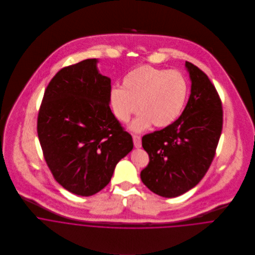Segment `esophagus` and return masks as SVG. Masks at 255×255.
<instances>
[{
	"instance_id": "34e87169",
	"label": "esophagus",
	"mask_w": 255,
	"mask_h": 255,
	"mask_svg": "<svg viewBox=\"0 0 255 255\" xmlns=\"http://www.w3.org/2000/svg\"><path fill=\"white\" fill-rule=\"evenodd\" d=\"M132 139H133V144L135 148H140L141 147V137L139 135H133L132 136Z\"/></svg>"
}]
</instances>
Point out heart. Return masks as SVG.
I'll return each instance as SVG.
<instances>
[{
    "label": "heart",
    "mask_w": 255,
    "mask_h": 255,
    "mask_svg": "<svg viewBox=\"0 0 255 255\" xmlns=\"http://www.w3.org/2000/svg\"><path fill=\"white\" fill-rule=\"evenodd\" d=\"M188 95V83L183 74L175 70L140 66L128 73L123 87L110 92V105L118 121L127 123L139 108L142 112L129 128L136 132L154 124L164 128L182 114Z\"/></svg>",
    "instance_id": "1"
}]
</instances>
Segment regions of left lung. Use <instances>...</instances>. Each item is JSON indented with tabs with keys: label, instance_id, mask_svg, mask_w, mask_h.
<instances>
[{
	"label": "left lung",
	"instance_id": "1",
	"mask_svg": "<svg viewBox=\"0 0 255 255\" xmlns=\"http://www.w3.org/2000/svg\"><path fill=\"white\" fill-rule=\"evenodd\" d=\"M190 95L181 117L161 130L145 134L149 164L141 181L154 193L177 197L194 187L208 171L222 132V102L208 76L189 62Z\"/></svg>",
	"mask_w": 255,
	"mask_h": 255
}]
</instances>
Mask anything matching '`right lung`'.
<instances>
[{"mask_svg":"<svg viewBox=\"0 0 255 255\" xmlns=\"http://www.w3.org/2000/svg\"><path fill=\"white\" fill-rule=\"evenodd\" d=\"M87 59L59 71L48 84L37 120L45 161L70 192L90 196L111 181L133 148L110 109L111 79Z\"/></svg>","mask_w":255,"mask_h":255,"instance_id":"1","label":"right lung"}]
</instances>
